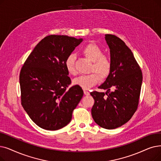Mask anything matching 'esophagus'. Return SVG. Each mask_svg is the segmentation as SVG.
I'll return each instance as SVG.
<instances>
[{
    "label": "esophagus",
    "instance_id": "esophagus-1",
    "mask_svg": "<svg viewBox=\"0 0 161 161\" xmlns=\"http://www.w3.org/2000/svg\"><path fill=\"white\" fill-rule=\"evenodd\" d=\"M83 92H84V94L86 95H89V92H88V91L87 90H86V89H84V91H83Z\"/></svg>",
    "mask_w": 161,
    "mask_h": 161
}]
</instances>
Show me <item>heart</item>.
Segmentation results:
<instances>
[{"label":"heart","mask_w":161,"mask_h":161,"mask_svg":"<svg viewBox=\"0 0 161 161\" xmlns=\"http://www.w3.org/2000/svg\"><path fill=\"white\" fill-rule=\"evenodd\" d=\"M82 52L91 62L92 65L90 67V72H94L87 75H81L74 79L73 83L80 87L87 89L95 85L99 80V75L101 78H106L109 74L111 69L110 60L103 55V51L97 45L89 44L83 48ZM66 70L69 74L75 75L76 69L75 67V55L69 54L65 60ZM97 74V75L96 74Z\"/></svg>","instance_id":"b5f03b06"}]
</instances>
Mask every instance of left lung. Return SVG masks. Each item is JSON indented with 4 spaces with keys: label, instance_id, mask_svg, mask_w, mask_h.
<instances>
[{
    "label": "left lung",
    "instance_id": "8db88e82",
    "mask_svg": "<svg viewBox=\"0 0 161 161\" xmlns=\"http://www.w3.org/2000/svg\"><path fill=\"white\" fill-rule=\"evenodd\" d=\"M104 38L110 48L111 69L99 88L107 92L90 94L95 100L92 108L94 121L110 130L124 125L135 113L143 76L134 54L122 39L110 34Z\"/></svg>",
    "mask_w": 161,
    "mask_h": 161
}]
</instances>
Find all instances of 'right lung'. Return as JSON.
Instances as JSON below:
<instances>
[{
  "mask_svg": "<svg viewBox=\"0 0 161 161\" xmlns=\"http://www.w3.org/2000/svg\"><path fill=\"white\" fill-rule=\"evenodd\" d=\"M83 39L51 35L34 48L19 74L22 105L32 121L47 130H57L72 120L83 95L71 83L65 60Z\"/></svg>",
  "mask_w": 161,
  "mask_h": 161,
  "instance_id": "1",
  "label": "right lung"
}]
</instances>
